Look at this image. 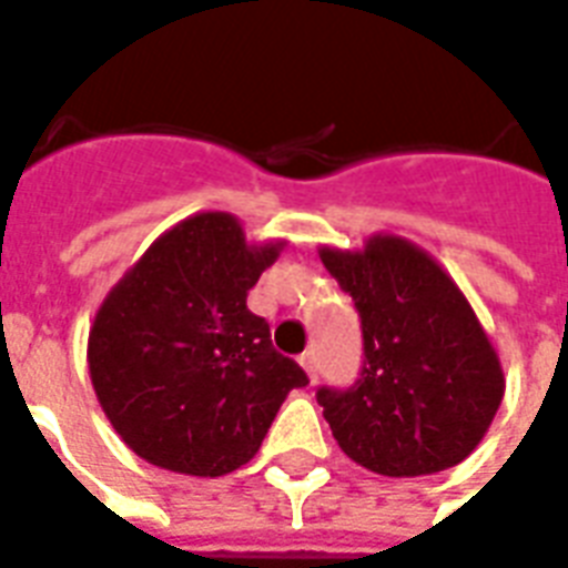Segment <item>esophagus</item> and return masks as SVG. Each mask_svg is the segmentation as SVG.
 Here are the masks:
<instances>
[{
	"instance_id": "esophagus-1",
	"label": "esophagus",
	"mask_w": 568,
	"mask_h": 568,
	"mask_svg": "<svg viewBox=\"0 0 568 568\" xmlns=\"http://www.w3.org/2000/svg\"><path fill=\"white\" fill-rule=\"evenodd\" d=\"M297 363H301L303 372L310 375V381H315V352H303L301 357H297Z\"/></svg>"
}]
</instances>
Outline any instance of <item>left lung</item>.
I'll use <instances>...</instances> for the list:
<instances>
[{
	"label": "left lung",
	"instance_id": "8db88e82",
	"mask_svg": "<svg viewBox=\"0 0 568 568\" xmlns=\"http://www.w3.org/2000/svg\"><path fill=\"white\" fill-rule=\"evenodd\" d=\"M363 324V372L318 389L342 453L381 476H426L486 438L506 378L456 280L417 244L372 235L363 250H318Z\"/></svg>",
	"mask_w": 568,
	"mask_h": 568
}]
</instances>
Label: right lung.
I'll use <instances>...</instances> for the list:
<instances>
[{
  "instance_id": "add662e5",
  "label": "right lung",
  "mask_w": 568,
  "mask_h": 568,
  "mask_svg": "<svg viewBox=\"0 0 568 568\" xmlns=\"http://www.w3.org/2000/svg\"><path fill=\"white\" fill-rule=\"evenodd\" d=\"M285 241H246L241 220L202 211L163 232L112 285L89 331L103 414L149 465L223 476L258 453L276 410L310 384L274 352L246 294Z\"/></svg>"
}]
</instances>
